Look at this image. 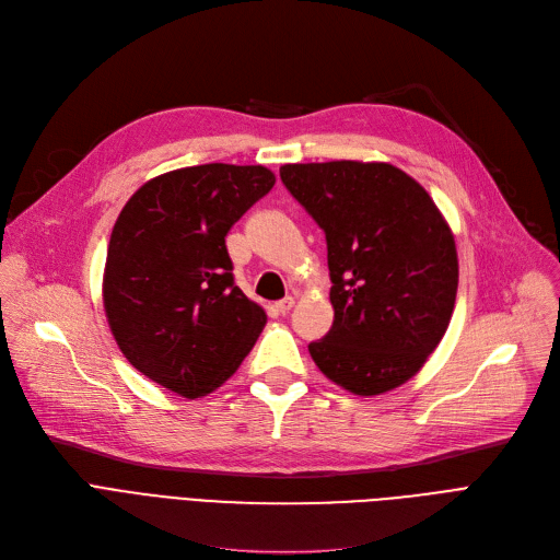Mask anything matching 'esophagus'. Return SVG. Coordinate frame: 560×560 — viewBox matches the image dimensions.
Masks as SVG:
<instances>
[{
  "label": "esophagus",
  "mask_w": 560,
  "mask_h": 560,
  "mask_svg": "<svg viewBox=\"0 0 560 560\" xmlns=\"http://www.w3.org/2000/svg\"><path fill=\"white\" fill-rule=\"evenodd\" d=\"M292 306H295V300H292V298H285V300H281V302H277V304H275V311H277L279 315H285Z\"/></svg>",
  "instance_id": "esophagus-1"
}]
</instances>
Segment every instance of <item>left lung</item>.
<instances>
[{
  "label": "left lung",
  "mask_w": 560,
  "mask_h": 560,
  "mask_svg": "<svg viewBox=\"0 0 560 560\" xmlns=\"http://www.w3.org/2000/svg\"><path fill=\"white\" fill-rule=\"evenodd\" d=\"M281 182L327 238L334 327L308 345L315 365L363 397L406 384L454 313L458 258L445 218L390 163H295Z\"/></svg>",
  "instance_id": "left-lung-1"
}]
</instances>
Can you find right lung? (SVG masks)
<instances>
[{
	"mask_svg": "<svg viewBox=\"0 0 560 560\" xmlns=\"http://www.w3.org/2000/svg\"><path fill=\"white\" fill-rule=\"evenodd\" d=\"M275 186L262 165L206 163L140 186L117 218L104 308L125 359L195 399L238 370L265 311L233 281L226 233Z\"/></svg>",
	"mask_w": 560,
	"mask_h": 560,
	"instance_id": "add662e5",
	"label": "right lung"
}]
</instances>
